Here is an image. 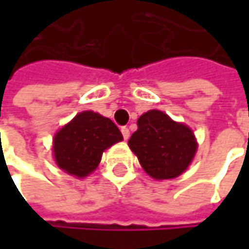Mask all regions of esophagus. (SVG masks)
I'll use <instances>...</instances> for the list:
<instances>
[{
	"label": "esophagus",
	"mask_w": 249,
	"mask_h": 249,
	"mask_svg": "<svg viewBox=\"0 0 249 249\" xmlns=\"http://www.w3.org/2000/svg\"><path fill=\"white\" fill-rule=\"evenodd\" d=\"M122 134H123V139L124 140H129L130 137V130L127 127H122Z\"/></svg>",
	"instance_id": "1"
}]
</instances>
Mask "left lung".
Returning <instances> with one entry per match:
<instances>
[{
  "mask_svg": "<svg viewBox=\"0 0 249 249\" xmlns=\"http://www.w3.org/2000/svg\"><path fill=\"white\" fill-rule=\"evenodd\" d=\"M137 126V131L129 140V147L142 169L157 180L180 176L196 152L193 130L158 109L142 113Z\"/></svg>",
  "mask_w": 249,
  "mask_h": 249,
  "instance_id": "obj_1",
  "label": "left lung"
}]
</instances>
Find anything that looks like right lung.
Returning a JSON list of instances; mask_svg holds the SVG:
<instances>
[{"instance_id":"add662e5","label":"right lung","mask_w":249,"mask_h":249,"mask_svg":"<svg viewBox=\"0 0 249 249\" xmlns=\"http://www.w3.org/2000/svg\"><path fill=\"white\" fill-rule=\"evenodd\" d=\"M122 140L123 136L112 120L84 110L53 136V158L66 173L86 177L97 169L102 152Z\"/></svg>"}]
</instances>
